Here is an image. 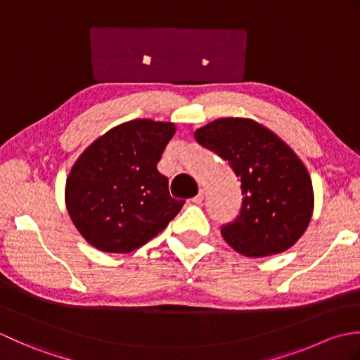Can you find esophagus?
Listing matches in <instances>:
<instances>
[{
  "instance_id": "esophagus-1",
  "label": "esophagus",
  "mask_w": 360,
  "mask_h": 360,
  "mask_svg": "<svg viewBox=\"0 0 360 360\" xmlns=\"http://www.w3.org/2000/svg\"><path fill=\"white\" fill-rule=\"evenodd\" d=\"M202 200H204V192H202V190H200V193H198L196 196H193L190 201H192L193 204H201Z\"/></svg>"
}]
</instances>
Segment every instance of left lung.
<instances>
[{
    "instance_id": "obj_1",
    "label": "left lung",
    "mask_w": 360,
    "mask_h": 360,
    "mask_svg": "<svg viewBox=\"0 0 360 360\" xmlns=\"http://www.w3.org/2000/svg\"><path fill=\"white\" fill-rule=\"evenodd\" d=\"M196 142L224 159L241 181V210L221 227L246 257L288 250L312 217L314 193L307 167L271 129L252 119L224 117L195 131Z\"/></svg>"
}]
</instances>
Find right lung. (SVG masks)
Instances as JSON below:
<instances>
[{"mask_svg": "<svg viewBox=\"0 0 360 360\" xmlns=\"http://www.w3.org/2000/svg\"><path fill=\"white\" fill-rule=\"evenodd\" d=\"M170 122L136 119L82 153L66 179V207L91 246L127 254L162 232L186 201L168 192L158 162L174 134Z\"/></svg>", "mask_w": 360, "mask_h": 360, "instance_id": "obj_1", "label": "right lung"}]
</instances>
